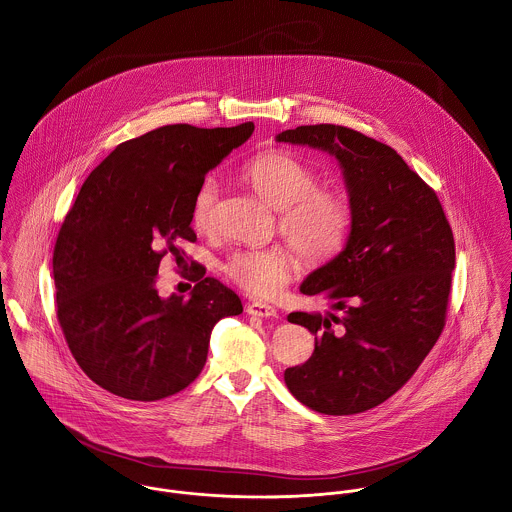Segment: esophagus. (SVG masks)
<instances>
[{
  "label": "esophagus",
  "mask_w": 512,
  "mask_h": 512,
  "mask_svg": "<svg viewBox=\"0 0 512 512\" xmlns=\"http://www.w3.org/2000/svg\"><path fill=\"white\" fill-rule=\"evenodd\" d=\"M245 312L249 315H255V317H278V312L273 306L261 304V302H249L245 306Z\"/></svg>",
  "instance_id": "esophagus-1"
}]
</instances>
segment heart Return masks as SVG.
<instances>
[{"label":"heart","instance_id":"b5f03b06","mask_svg":"<svg viewBox=\"0 0 512 512\" xmlns=\"http://www.w3.org/2000/svg\"><path fill=\"white\" fill-rule=\"evenodd\" d=\"M241 179L280 210L278 228L296 253L310 265L333 259L351 230V206L339 191L319 187L310 165L286 152H265L241 169ZM220 202L218 181L208 175L193 200V226L198 232L216 228ZM294 269V259L280 247L237 249L224 263V273L237 286L257 298H273Z\"/></svg>","mask_w":512,"mask_h":512}]
</instances>
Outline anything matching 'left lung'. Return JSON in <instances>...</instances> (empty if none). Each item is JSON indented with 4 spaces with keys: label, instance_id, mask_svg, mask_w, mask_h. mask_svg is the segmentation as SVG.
<instances>
[{
    "label": "left lung",
    "instance_id": "8db88e82",
    "mask_svg": "<svg viewBox=\"0 0 512 512\" xmlns=\"http://www.w3.org/2000/svg\"><path fill=\"white\" fill-rule=\"evenodd\" d=\"M276 142L337 159L353 214L343 251L300 284L333 312L288 315L315 349L284 382L317 413H362L392 397L440 337L454 236L436 193L390 146L335 124L284 130Z\"/></svg>",
    "mask_w": 512,
    "mask_h": 512
}]
</instances>
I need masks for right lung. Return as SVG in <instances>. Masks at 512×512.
<instances>
[{
  "mask_svg": "<svg viewBox=\"0 0 512 512\" xmlns=\"http://www.w3.org/2000/svg\"><path fill=\"white\" fill-rule=\"evenodd\" d=\"M255 126L169 124L122 142L79 189L56 239V312L81 370L103 390L156 401L204 368L210 333L243 312L236 292L197 265L189 298H161L159 263L195 241L193 200L204 175Z\"/></svg>",
  "mask_w": 512,
  "mask_h": 512,
  "instance_id": "1",
  "label": "right lung"
}]
</instances>
